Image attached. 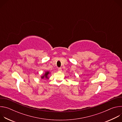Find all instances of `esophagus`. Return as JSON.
Segmentation results:
<instances>
[{
  "label": "esophagus",
  "instance_id": "34e87169",
  "mask_svg": "<svg viewBox=\"0 0 122 122\" xmlns=\"http://www.w3.org/2000/svg\"><path fill=\"white\" fill-rule=\"evenodd\" d=\"M58 71H62V68L61 67H59V68H58Z\"/></svg>",
  "mask_w": 122,
  "mask_h": 122
}]
</instances>
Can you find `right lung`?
Wrapping results in <instances>:
<instances>
[{
	"label": "right lung",
	"mask_w": 122,
	"mask_h": 122,
	"mask_svg": "<svg viewBox=\"0 0 122 122\" xmlns=\"http://www.w3.org/2000/svg\"><path fill=\"white\" fill-rule=\"evenodd\" d=\"M50 74V72L49 71H46L45 72V73L44 74V75H43L42 76H41V79H49V77H48V75Z\"/></svg>",
	"instance_id": "add662e5"
}]
</instances>
